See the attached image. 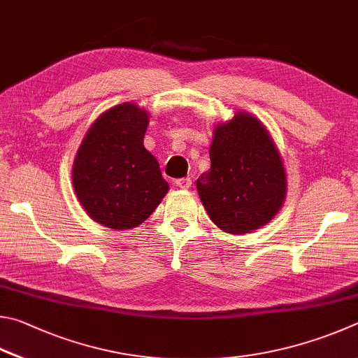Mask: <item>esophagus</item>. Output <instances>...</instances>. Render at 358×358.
Returning a JSON list of instances; mask_svg holds the SVG:
<instances>
[{
	"instance_id": "esophagus-1",
	"label": "esophagus",
	"mask_w": 358,
	"mask_h": 358,
	"mask_svg": "<svg viewBox=\"0 0 358 358\" xmlns=\"http://www.w3.org/2000/svg\"><path fill=\"white\" fill-rule=\"evenodd\" d=\"M176 185L179 187V189H190L192 187V179L190 178H180V179H176Z\"/></svg>"
}]
</instances>
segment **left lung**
<instances>
[{
  "mask_svg": "<svg viewBox=\"0 0 358 358\" xmlns=\"http://www.w3.org/2000/svg\"><path fill=\"white\" fill-rule=\"evenodd\" d=\"M210 169L196 189L210 220L229 234H247L277 215L286 195V174L268 131L258 119L237 113L217 125Z\"/></svg>",
  "mask_w": 358,
  "mask_h": 358,
  "instance_id": "1",
  "label": "left lung"
}]
</instances>
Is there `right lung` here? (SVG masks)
Returning a JSON list of instances; mask_svg holds the SVG:
<instances>
[{
    "mask_svg": "<svg viewBox=\"0 0 358 358\" xmlns=\"http://www.w3.org/2000/svg\"><path fill=\"white\" fill-rule=\"evenodd\" d=\"M148 113L134 103L105 111L87 130L72 169L86 214L111 229H130L152 214L169 185L143 146Z\"/></svg>",
    "mask_w": 358,
    "mask_h": 358,
    "instance_id": "1",
    "label": "right lung"
}]
</instances>
